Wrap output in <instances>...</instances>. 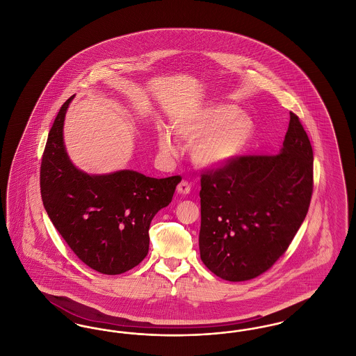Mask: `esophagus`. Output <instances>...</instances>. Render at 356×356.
<instances>
[{"mask_svg":"<svg viewBox=\"0 0 356 356\" xmlns=\"http://www.w3.org/2000/svg\"><path fill=\"white\" fill-rule=\"evenodd\" d=\"M177 192H179L180 195H188V193L191 192V186H189V183L183 180V181L177 186Z\"/></svg>","mask_w":356,"mask_h":356,"instance_id":"1","label":"esophagus"}]
</instances>
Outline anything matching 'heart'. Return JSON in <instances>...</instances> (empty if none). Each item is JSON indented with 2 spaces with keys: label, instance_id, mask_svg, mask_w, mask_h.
Instances as JSON below:
<instances>
[{
  "label": "heart",
  "instance_id": "b5f03b06",
  "mask_svg": "<svg viewBox=\"0 0 356 356\" xmlns=\"http://www.w3.org/2000/svg\"><path fill=\"white\" fill-rule=\"evenodd\" d=\"M176 135L193 141L192 157L203 168H221L247 148L254 134L251 116L234 104H208L175 122ZM159 148L167 157L177 154V145L168 131L159 134Z\"/></svg>",
  "mask_w": 356,
  "mask_h": 356
}]
</instances>
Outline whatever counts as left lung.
<instances>
[{
	"label": "left lung",
	"instance_id": "8db88e82",
	"mask_svg": "<svg viewBox=\"0 0 356 356\" xmlns=\"http://www.w3.org/2000/svg\"><path fill=\"white\" fill-rule=\"evenodd\" d=\"M312 184V147L292 112L277 154L240 156L203 173L199 248L205 267L229 282L271 268L305 221Z\"/></svg>",
	"mask_w": 356,
	"mask_h": 356
}]
</instances>
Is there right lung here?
<instances>
[{"label":"right lung","instance_id":"add662e5","mask_svg":"<svg viewBox=\"0 0 356 356\" xmlns=\"http://www.w3.org/2000/svg\"><path fill=\"white\" fill-rule=\"evenodd\" d=\"M72 96L51 125L41 161L40 186L54 228L95 271L119 275L148 254L149 225L172 202L180 176L147 177L136 170L89 175L70 161L64 121Z\"/></svg>","mask_w":356,"mask_h":356}]
</instances>
